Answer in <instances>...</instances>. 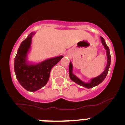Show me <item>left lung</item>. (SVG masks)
Instances as JSON below:
<instances>
[{
    "instance_id": "obj_1",
    "label": "left lung",
    "mask_w": 125,
    "mask_h": 125,
    "mask_svg": "<svg viewBox=\"0 0 125 125\" xmlns=\"http://www.w3.org/2000/svg\"><path fill=\"white\" fill-rule=\"evenodd\" d=\"M101 37V42H102V44L103 45L105 49L106 50V54H107V64L106 66L105 70L104 71L103 73L102 74L100 75V76H97L96 78H94L93 79H91V81L88 83H86L83 82L82 81L80 80L78 78H77L74 74H73V65L71 64V62H70L69 64V77H70L71 79L75 82L76 83H77L78 84L80 85L81 86L85 87L86 88H93V87L96 86L97 85L100 84L104 79H105L106 76L107 74L108 73V70H109V68H110V63H111V55H110V49H109V47H108V46L106 44L105 41H104V39L102 37Z\"/></svg>"
}]
</instances>
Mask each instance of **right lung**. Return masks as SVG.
Returning <instances> with one entry per match:
<instances>
[{"label":"right lung","mask_w":125,"mask_h":125,"mask_svg":"<svg viewBox=\"0 0 125 125\" xmlns=\"http://www.w3.org/2000/svg\"><path fill=\"white\" fill-rule=\"evenodd\" d=\"M32 32L20 45L14 61L15 76L23 88L29 91H36L47 84L52 67L63 57H53L37 64H29L26 61L27 52L31 47Z\"/></svg>","instance_id":"obj_1"}]
</instances>
